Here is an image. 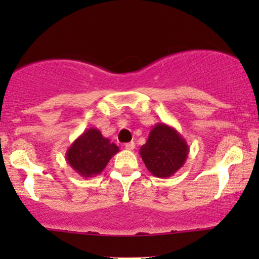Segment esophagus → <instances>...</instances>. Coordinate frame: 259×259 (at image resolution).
Masks as SVG:
<instances>
[{
	"instance_id": "obj_1",
	"label": "esophagus",
	"mask_w": 259,
	"mask_h": 259,
	"mask_svg": "<svg viewBox=\"0 0 259 259\" xmlns=\"http://www.w3.org/2000/svg\"><path fill=\"white\" fill-rule=\"evenodd\" d=\"M125 148L126 150H129V151H132V150H134V148H135V142H127V144H125Z\"/></svg>"
}]
</instances>
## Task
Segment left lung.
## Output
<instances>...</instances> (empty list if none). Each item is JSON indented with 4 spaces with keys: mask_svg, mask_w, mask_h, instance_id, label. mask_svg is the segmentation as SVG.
I'll use <instances>...</instances> for the list:
<instances>
[{
    "mask_svg": "<svg viewBox=\"0 0 259 259\" xmlns=\"http://www.w3.org/2000/svg\"><path fill=\"white\" fill-rule=\"evenodd\" d=\"M189 152L186 140L173 126L157 123L139 153L151 174L157 178H169L183 167Z\"/></svg>",
    "mask_w": 259,
    "mask_h": 259,
    "instance_id": "obj_1",
    "label": "left lung"
}]
</instances>
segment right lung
I'll use <instances>...</instances> for the list:
<instances>
[{
    "label": "right lung",
    "mask_w": 259,
    "mask_h": 259,
    "mask_svg": "<svg viewBox=\"0 0 259 259\" xmlns=\"http://www.w3.org/2000/svg\"><path fill=\"white\" fill-rule=\"evenodd\" d=\"M119 147L105 138L97 127L85 130L65 153V159L79 175L94 178L102 173L103 169Z\"/></svg>",
    "instance_id": "add662e5"
}]
</instances>
